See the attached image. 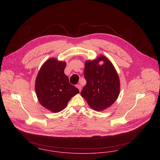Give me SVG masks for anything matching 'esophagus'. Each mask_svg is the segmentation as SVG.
<instances>
[{"instance_id":"obj_1","label":"esophagus","mask_w":160,"mask_h":160,"mask_svg":"<svg viewBox=\"0 0 160 160\" xmlns=\"http://www.w3.org/2000/svg\"><path fill=\"white\" fill-rule=\"evenodd\" d=\"M76 87L79 89V92H81V86L79 85V84H77V85H76Z\"/></svg>"}]
</instances>
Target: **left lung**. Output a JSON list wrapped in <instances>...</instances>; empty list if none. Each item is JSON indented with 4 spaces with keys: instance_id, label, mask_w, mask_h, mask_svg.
<instances>
[{
    "instance_id": "1",
    "label": "left lung",
    "mask_w": 160,
    "mask_h": 160,
    "mask_svg": "<svg viewBox=\"0 0 160 160\" xmlns=\"http://www.w3.org/2000/svg\"><path fill=\"white\" fill-rule=\"evenodd\" d=\"M99 61L104 63L100 66ZM86 85L81 95L93 109L101 111L117 99L120 83L116 70L106 57L101 55L96 60L87 61L84 72Z\"/></svg>"
}]
</instances>
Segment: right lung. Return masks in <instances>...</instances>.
Listing matches in <instances>:
<instances>
[{"instance_id": "add662e5", "label": "right lung", "mask_w": 160, "mask_h": 160, "mask_svg": "<svg viewBox=\"0 0 160 160\" xmlns=\"http://www.w3.org/2000/svg\"><path fill=\"white\" fill-rule=\"evenodd\" d=\"M65 67L64 62L49 59L41 67L35 82L36 95L41 104L54 113L64 110L70 99L79 93L65 75Z\"/></svg>"}]
</instances>
